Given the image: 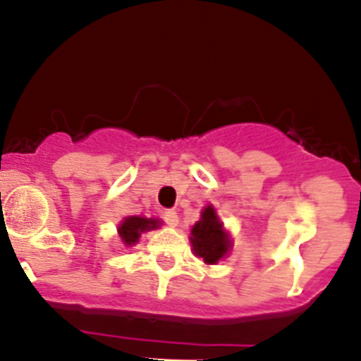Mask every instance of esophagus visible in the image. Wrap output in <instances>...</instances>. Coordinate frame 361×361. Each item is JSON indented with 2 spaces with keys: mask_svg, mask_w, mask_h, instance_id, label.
I'll use <instances>...</instances> for the list:
<instances>
[{
  "mask_svg": "<svg viewBox=\"0 0 361 361\" xmlns=\"http://www.w3.org/2000/svg\"><path fill=\"white\" fill-rule=\"evenodd\" d=\"M162 218H164V221L169 225V227H176V225H178V213H176V211H171V209L164 211Z\"/></svg>",
  "mask_w": 361,
  "mask_h": 361,
  "instance_id": "34e87169",
  "label": "esophagus"
}]
</instances>
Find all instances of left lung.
<instances>
[{"label":"left lung","mask_w":361,"mask_h":361,"mask_svg":"<svg viewBox=\"0 0 361 361\" xmlns=\"http://www.w3.org/2000/svg\"><path fill=\"white\" fill-rule=\"evenodd\" d=\"M190 241L195 255L204 258L206 264H216L227 253L231 241L211 206L202 211L201 220L195 221V225L192 227Z\"/></svg>","instance_id":"obj_1"}]
</instances>
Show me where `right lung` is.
Masks as SVG:
<instances>
[{"mask_svg":"<svg viewBox=\"0 0 361 361\" xmlns=\"http://www.w3.org/2000/svg\"><path fill=\"white\" fill-rule=\"evenodd\" d=\"M160 225L159 220H152V218H141V216H129L122 221L118 227V234L126 245H134L140 239L141 232L152 231Z\"/></svg>","mask_w":361,"mask_h":361,"instance_id":"obj_1","label":"right lung"}]
</instances>
